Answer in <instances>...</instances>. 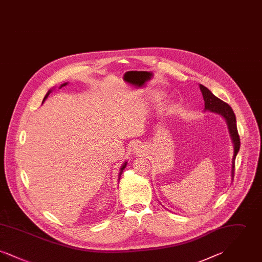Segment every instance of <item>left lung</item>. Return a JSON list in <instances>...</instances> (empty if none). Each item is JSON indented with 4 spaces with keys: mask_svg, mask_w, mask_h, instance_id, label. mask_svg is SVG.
<instances>
[{
    "mask_svg": "<svg viewBox=\"0 0 262 262\" xmlns=\"http://www.w3.org/2000/svg\"><path fill=\"white\" fill-rule=\"evenodd\" d=\"M200 88L202 92L203 99L205 102V104H204L205 110L218 113V114L222 115L227 121L230 135L234 141V146H235V153H234V157H233V166H232V174H234L236 156H237V152L239 150V146H241V140H239V136L237 133L236 116L234 114V111L232 110V108L230 107V105H228L224 101L216 97L213 93H211V91L208 88L203 86L202 84H200Z\"/></svg>",
    "mask_w": 262,
    "mask_h": 262,
    "instance_id": "8db88e82",
    "label": "left lung"
}]
</instances>
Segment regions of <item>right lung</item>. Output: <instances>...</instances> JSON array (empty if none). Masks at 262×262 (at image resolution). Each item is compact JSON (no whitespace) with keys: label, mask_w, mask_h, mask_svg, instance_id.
Wrapping results in <instances>:
<instances>
[{"label":"right lung","mask_w":262,"mask_h":262,"mask_svg":"<svg viewBox=\"0 0 262 262\" xmlns=\"http://www.w3.org/2000/svg\"><path fill=\"white\" fill-rule=\"evenodd\" d=\"M64 85H67V83H63V84H62V85H61V88H62V86H64ZM50 93H51V90H49V91H48V93H47V94H46V95H45V97H44V100L46 99V98H47V97H48V95H49V94H50ZM44 100H43V101H44ZM125 166H126V163H125V164H124V165H123V167H122V168H121V173H120V176H121V174H122V173H123V170H124V169H125Z\"/></svg>","instance_id":"obj_1"}]
</instances>
